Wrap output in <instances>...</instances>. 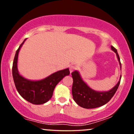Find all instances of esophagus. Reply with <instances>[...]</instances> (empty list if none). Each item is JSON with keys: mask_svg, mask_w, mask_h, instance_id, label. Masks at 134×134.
Instances as JSON below:
<instances>
[{"mask_svg": "<svg viewBox=\"0 0 134 134\" xmlns=\"http://www.w3.org/2000/svg\"><path fill=\"white\" fill-rule=\"evenodd\" d=\"M76 66H75V65H70V67H69V70H70V73H71V72H72L73 71H74L75 70H76Z\"/></svg>", "mask_w": 134, "mask_h": 134, "instance_id": "1", "label": "esophagus"}]
</instances>
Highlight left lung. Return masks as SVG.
Listing matches in <instances>:
<instances>
[{
  "label": "left lung",
  "mask_w": 134,
  "mask_h": 134,
  "mask_svg": "<svg viewBox=\"0 0 134 134\" xmlns=\"http://www.w3.org/2000/svg\"><path fill=\"white\" fill-rule=\"evenodd\" d=\"M111 49L116 53L120 65L121 67L117 50L112 46ZM71 74L73 78L72 93L74 100L80 107L86 109L95 108L107 104L117 91L121 77V76H120V79L117 84L110 91L108 92H98L91 90L90 87L87 86V84L81 79L77 71L72 72Z\"/></svg>",
  "instance_id": "left-lung-1"
}]
</instances>
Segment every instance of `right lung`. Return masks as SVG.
Masks as SVG:
<instances>
[{
    "label": "right lung",
    "instance_id": "obj_1",
    "mask_svg": "<svg viewBox=\"0 0 134 134\" xmlns=\"http://www.w3.org/2000/svg\"><path fill=\"white\" fill-rule=\"evenodd\" d=\"M17 50L13 64V77L16 90L26 100L34 104H41L47 102L52 97L55 86L65 76L70 74L69 69L52 74L45 79L38 81H31L24 79L19 74L17 68L18 53L24 41Z\"/></svg>",
    "mask_w": 134,
    "mask_h": 134
}]
</instances>
